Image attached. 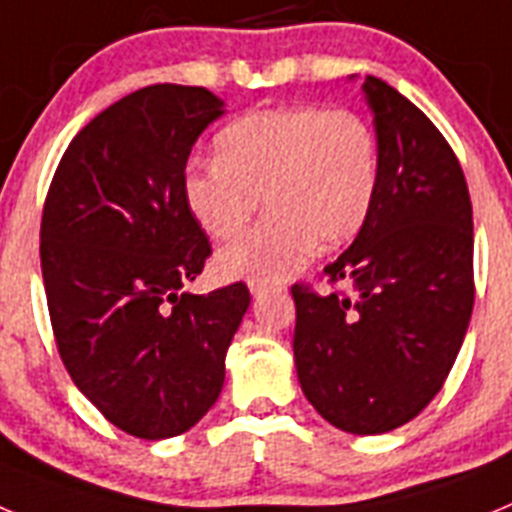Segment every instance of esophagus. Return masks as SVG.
I'll return each mask as SVG.
<instances>
[{
  "label": "esophagus",
  "mask_w": 512,
  "mask_h": 512,
  "mask_svg": "<svg viewBox=\"0 0 512 512\" xmlns=\"http://www.w3.org/2000/svg\"><path fill=\"white\" fill-rule=\"evenodd\" d=\"M248 289H251L253 297H261V295H266L271 287H269V284H264V282H251V284H248Z\"/></svg>",
  "instance_id": "obj_1"
}]
</instances>
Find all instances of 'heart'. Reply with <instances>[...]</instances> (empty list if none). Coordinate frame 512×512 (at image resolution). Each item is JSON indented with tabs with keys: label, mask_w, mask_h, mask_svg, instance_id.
I'll return each instance as SVG.
<instances>
[{
	"label": "heart",
	"mask_w": 512,
	"mask_h": 512,
	"mask_svg": "<svg viewBox=\"0 0 512 512\" xmlns=\"http://www.w3.org/2000/svg\"><path fill=\"white\" fill-rule=\"evenodd\" d=\"M212 164L184 174V202L217 241L269 215L217 256L223 277L277 282L315 246L338 248L366 223L379 179L374 133L354 112L277 107L248 112L215 138Z\"/></svg>",
	"instance_id": "1"
}]
</instances>
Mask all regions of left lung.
<instances>
[{
  "label": "left lung",
  "mask_w": 512,
  "mask_h": 512,
  "mask_svg": "<svg viewBox=\"0 0 512 512\" xmlns=\"http://www.w3.org/2000/svg\"><path fill=\"white\" fill-rule=\"evenodd\" d=\"M361 92L377 194L354 243L325 266L346 295L292 287V348L312 408L341 431L377 436L413 420L449 377L472 318L474 230L464 171L436 125L377 76Z\"/></svg>",
  "instance_id": "8db88e82"
}]
</instances>
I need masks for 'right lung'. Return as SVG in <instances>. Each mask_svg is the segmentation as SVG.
<instances>
[{"mask_svg":"<svg viewBox=\"0 0 512 512\" xmlns=\"http://www.w3.org/2000/svg\"><path fill=\"white\" fill-rule=\"evenodd\" d=\"M225 115L205 87L153 84L99 112L63 153L40 223L58 354L81 395L146 441L189 431L215 405L251 295L184 292L210 256L184 202V169Z\"/></svg>","mask_w":512,"mask_h":512,"instance_id":"right-lung-1","label":"right lung"}]
</instances>
